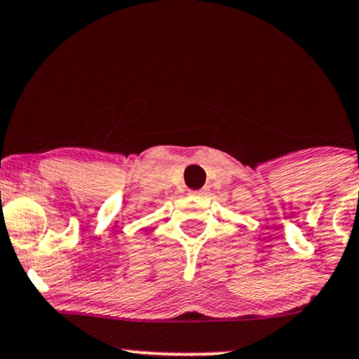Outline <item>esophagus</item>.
Segmentation results:
<instances>
[{
    "mask_svg": "<svg viewBox=\"0 0 359 359\" xmlns=\"http://www.w3.org/2000/svg\"><path fill=\"white\" fill-rule=\"evenodd\" d=\"M192 194H194V196H204L205 191H204V189H201V191H192Z\"/></svg>",
    "mask_w": 359,
    "mask_h": 359,
    "instance_id": "esophagus-1",
    "label": "esophagus"
}]
</instances>
